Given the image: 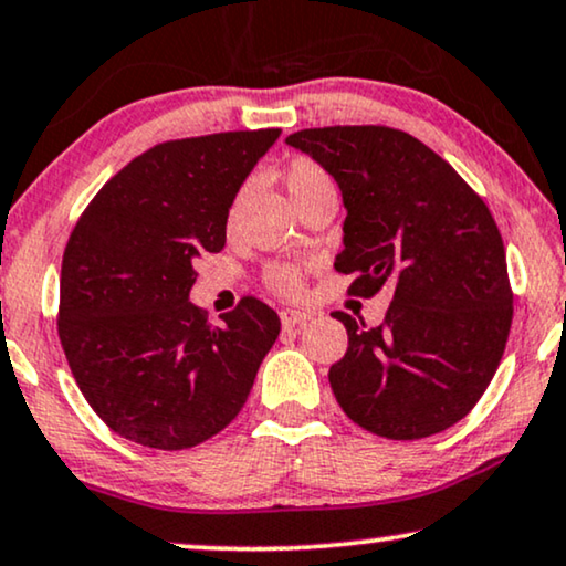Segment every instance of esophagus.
I'll return each instance as SVG.
<instances>
[{
  "label": "esophagus",
  "mask_w": 566,
  "mask_h": 566,
  "mask_svg": "<svg viewBox=\"0 0 566 566\" xmlns=\"http://www.w3.org/2000/svg\"><path fill=\"white\" fill-rule=\"evenodd\" d=\"M279 318H282V326L284 328H295V326H303V323L311 321V313L292 311V307H287V311L279 313Z\"/></svg>",
  "instance_id": "esophagus-1"
}]
</instances>
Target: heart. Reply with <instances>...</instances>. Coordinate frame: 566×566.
I'll use <instances>...</instances> for the list:
<instances>
[{"label": "heart", "instance_id": "obj_1", "mask_svg": "<svg viewBox=\"0 0 566 566\" xmlns=\"http://www.w3.org/2000/svg\"><path fill=\"white\" fill-rule=\"evenodd\" d=\"M284 188H287L290 199L295 201V207L300 209L305 201L315 199L321 193H336V184L331 178V172L323 168L318 160L313 157H292V160L284 165L282 172ZM245 199V188H240L235 193V199L230 201L228 209V228H232L240 214V207H243ZM266 284L279 295H297L303 290V269L297 263H274V266L266 269Z\"/></svg>", "mask_w": 566, "mask_h": 566}]
</instances>
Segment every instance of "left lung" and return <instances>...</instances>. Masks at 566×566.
<instances>
[{
  "mask_svg": "<svg viewBox=\"0 0 566 566\" xmlns=\"http://www.w3.org/2000/svg\"><path fill=\"white\" fill-rule=\"evenodd\" d=\"M342 188L338 274L349 295L394 290L370 328L342 311L349 349L328 380L346 417L388 440L461 421L492 382L512 326L504 243L484 199L424 142L390 126H323L287 137Z\"/></svg>",
  "mask_w": 566,
  "mask_h": 566,
  "instance_id": "left-lung-1",
  "label": "left lung"
}]
</instances>
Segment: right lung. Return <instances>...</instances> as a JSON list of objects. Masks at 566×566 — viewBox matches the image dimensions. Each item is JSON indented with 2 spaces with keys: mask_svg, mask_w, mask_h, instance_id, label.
Instances as JSON below:
<instances>
[{
  "mask_svg": "<svg viewBox=\"0 0 566 566\" xmlns=\"http://www.w3.org/2000/svg\"><path fill=\"white\" fill-rule=\"evenodd\" d=\"M279 129L170 139L120 168L80 214L62 259L59 338L113 432L186 450L243 409L279 336L255 297L220 315L188 303L199 253L224 248L228 209Z\"/></svg>",
  "mask_w": 566,
  "mask_h": 566,
  "instance_id": "obj_1",
  "label": "right lung"
}]
</instances>
